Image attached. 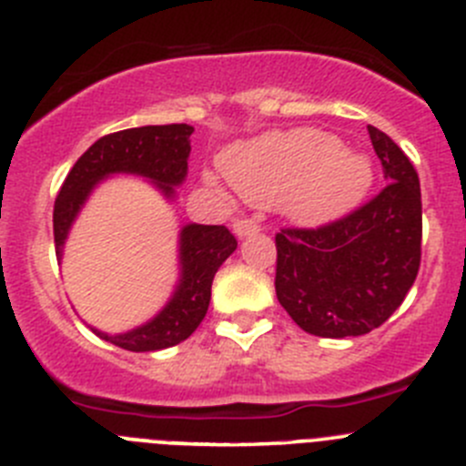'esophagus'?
<instances>
[{
	"label": "esophagus",
	"mask_w": 466,
	"mask_h": 466,
	"mask_svg": "<svg viewBox=\"0 0 466 466\" xmlns=\"http://www.w3.org/2000/svg\"><path fill=\"white\" fill-rule=\"evenodd\" d=\"M232 229L238 238H243V237H250V234L259 232V225H257V220H252V218H237L234 220Z\"/></svg>",
	"instance_id": "1"
}]
</instances>
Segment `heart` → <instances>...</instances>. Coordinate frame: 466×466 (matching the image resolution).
I'll return each instance as SVG.
<instances>
[{"label": "heart", "mask_w": 466, "mask_h": 466, "mask_svg": "<svg viewBox=\"0 0 466 466\" xmlns=\"http://www.w3.org/2000/svg\"><path fill=\"white\" fill-rule=\"evenodd\" d=\"M225 177L246 200L278 205L302 228H320L362 205L373 184L369 157L343 150L319 129H289L243 143L223 157Z\"/></svg>", "instance_id": "obj_1"}]
</instances>
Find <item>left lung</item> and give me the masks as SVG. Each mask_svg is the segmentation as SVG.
<instances>
[{
	"label": "left lung",
	"mask_w": 466,
	"mask_h": 466,
	"mask_svg": "<svg viewBox=\"0 0 466 466\" xmlns=\"http://www.w3.org/2000/svg\"><path fill=\"white\" fill-rule=\"evenodd\" d=\"M387 184L371 202L319 229L275 237V293L298 328L360 337L400 307L421 264V187L405 152L369 125Z\"/></svg>",
	"instance_id": "8db88e82"
}]
</instances>
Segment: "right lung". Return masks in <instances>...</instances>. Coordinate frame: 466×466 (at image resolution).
Returning <instances> with one entry per match:
<instances>
[{"label": "right lung", "mask_w": 466, "mask_h": 466, "mask_svg": "<svg viewBox=\"0 0 466 466\" xmlns=\"http://www.w3.org/2000/svg\"><path fill=\"white\" fill-rule=\"evenodd\" d=\"M191 134V125H146L95 141L72 166L54 202L56 259L61 261L72 223L90 193L111 175H137L147 179L166 200H175L177 187H182L188 173ZM234 250L237 238L225 225H184L179 229V279L159 314L120 334L90 329L104 341L132 353L177 346L205 319L216 270Z\"/></svg>", "instance_id": "right-lung-1"}]
</instances>
